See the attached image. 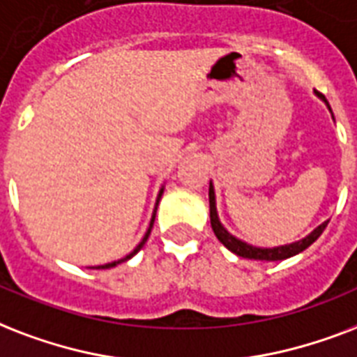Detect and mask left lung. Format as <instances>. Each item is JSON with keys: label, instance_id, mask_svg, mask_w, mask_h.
Returning a JSON list of instances; mask_svg holds the SVG:
<instances>
[{"label": "left lung", "instance_id": "1", "mask_svg": "<svg viewBox=\"0 0 357 357\" xmlns=\"http://www.w3.org/2000/svg\"><path fill=\"white\" fill-rule=\"evenodd\" d=\"M317 95L322 98V100L328 104V100L324 98L322 93L317 91ZM330 107V104H328ZM208 201H210V225H212V231L218 236V240L222 242L227 250H231L233 253H236L238 257H244V259H259V261H283V259H289L292 255H298L300 251H303L305 248L313 244L314 240L319 238L322 231L326 229L328 222H324L322 225L314 229L313 233L309 234L307 238L300 240V242H294L291 245H281V248H273V250H262V248H253V245L245 244L242 240L234 238L233 234H229L225 229L222 227V223L218 220V212H216V199H214V190H212V184L208 188Z\"/></svg>", "mask_w": 357, "mask_h": 357}]
</instances>
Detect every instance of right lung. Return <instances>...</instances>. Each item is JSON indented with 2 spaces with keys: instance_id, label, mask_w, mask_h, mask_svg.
Listing matches in <instances>:
<instances>
[{
  "instance_id": "right-lung-1",
  "label": "right lung",
  "mask_w": 357,
  "mask_h": 357,
  "mask_svg": "<svg viewBox=\"0 0 357 357\" xmlns=\"http://www.w3.org/2000/svg\"><path fill=\"white\" fill-rule=\"evenodd\" d=\"M160 197H162V192H160V195H158V201H160ZM156 206H158V203H156ZM154 218H156V210H154L153 220H151V225H149V231H147V234H145V238L141 240L139 245H137V248H135V250L132 251L130 255H126V257H124V259H121V261H117V262H107V264H102V266H96V268H98V270H104V268H112V266H115V264H119V262H124V261H128V259H132V257H134L135 253H137V251H139L141 248L145 245V242H147L149 234H151V229H153V225H154Z\"/></svg>"
}]
</instances>
